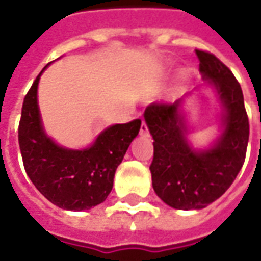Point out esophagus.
<instances>
[{
	"mask_svg": "<svg viewBox=\"0 0 261 261\" xmlns=\"http://www.w3.org/2000/svg\"><path fill=\"white\" fill-rule=\"evenodd\" d=\"M140 136L141 137H148L149 136V131H148V127L147 124L142 121V124H141V128H140Z\"/></svg>",
	"mask_w": 261,
	"mask_h": 261,
	"instance_id": "esophagus-1",
	"label": "esophagus"
}]
</instances>
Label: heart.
<instances>
[{
	"label": "heart",
	"mask_w": 261,
	"mask_h": 261,
	"mask_svg": "<svg viewBox=\"0 0 261 261\" xmlns=\"http://www.w3.org/2000/svg\"><path fill=\"white\" fill-rule=\"evenodd\" d=\"M179 80H185V74H179Z\"/></svg>",
	"instance_id": "obj_1"
}]
</instances>
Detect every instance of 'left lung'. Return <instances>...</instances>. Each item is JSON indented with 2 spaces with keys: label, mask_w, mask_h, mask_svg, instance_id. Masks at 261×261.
I'll list each match as a JSON object with an SVG mask.
<instances>
[{
  "label": "left lung",
  "mask_w": 261,
  "mask_h": 261,
  "mask_svg": "<svg viewBox=\"0 0 261 261\" xmlns=\"http://www.w3.org/2000/svg\"><path fill=\"white\" fill-rule=\"evenodd\" d=\"M202 80L213 88L221 105L218 138L204 149L187 140L189 127L180 100L152 103L144 119L153 138L149 166L156 196L176 210H201L222 196L243 166L249 141L243 93L239 82L214 54L196 50Z\"/></svg>",
  "instance_id": "obj_1"
}]
</instances>
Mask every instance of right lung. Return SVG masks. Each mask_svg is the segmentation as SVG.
I'll return each mask as SVG.
<instances>
[{
  "mask_svg": "<svg viewBox=\"0 0 261 261\" xmlns=\"http://www.w3.org/2000/svg\"><path fill=\"white\" fill-rule=\"evenodd\" d=\"M47 65L22 106L18 138L23 166L35 187L54 205L68 211L91 210L112 192L116 169L138 136L141 120L110 125L82 149L61 147L44 131L37 103V86Z\"/></svg>",
  "mask_w": 261,
  "mask_h": 261,
  "instance_id": "1",
  "label": "right lung"
}]
</instances>
